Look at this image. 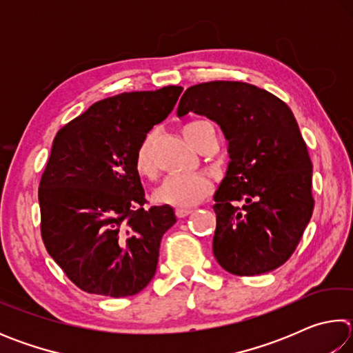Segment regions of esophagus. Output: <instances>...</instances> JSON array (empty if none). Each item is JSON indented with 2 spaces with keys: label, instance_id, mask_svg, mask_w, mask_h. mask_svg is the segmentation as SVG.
Masks as SVG:
<instances>
[{
  "label": "esophagus",
  "instance_id": "1",
  "mask_svg": "<svg viewBox=\"0 0 353 353\" xmlns=\"http://www.w3.org/2000/svg\"><path fill=\"white\" fill-rule=\"evenodd\" d=\"M191 212H193L191 208H177L176 214H177V218H185V216H188Z\"/></svg>",
  "mask_w": 353,
  "mask_h": 353
}]
</instances>
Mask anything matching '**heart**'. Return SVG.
<instances>
[{
    "instance_id": "b5f03b06",
    "label": "heart",
    "mask_w": 353,
    "mask_h": 353,
    "mask_svg": "<svg viewBox=\"0 0 353 353\" xmlns=\"http://www.w3.org/2000/svg\"><path fill=\"white\" fill-rule=\"evenodd\" d=\"M208 129H213L210 123L205 121V119H196V121H191L183 128V135L191 145L198 149ZM154 141L155 132L151 130V132L143 137L134 154L135 171L148 179H152L155 176V171H157L154 159ZM210 191L212 182L204 174H174L168 176L159 185L154 193V199L163 205L187 208L199 204L205 196L210 194Z\"/></svg>"
}]
</instances>
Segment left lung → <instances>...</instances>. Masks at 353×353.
<instances>
[{
    "instance_id": "1",
    "label": "left lung",
    "mask_w": 353,
    "mask_h": 353,
    "mask_svg": "<svg viewBox=\"0 0 353 353\" xmlns=\"http://www.w3.org/2000/svg\"><path fill=\"white\" fill-rule=\"evenodd\" d=\"M193 112L223 130L230 162L214 193L213 255L227 272L259 276L290 259L312 218L313 165L288 105L246 82L187 88L177 117Z\"/></svg>"
}]
</instances>
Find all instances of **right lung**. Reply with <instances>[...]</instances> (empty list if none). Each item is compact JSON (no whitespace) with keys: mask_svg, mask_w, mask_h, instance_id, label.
<instances>
[{"mask_svg":"<svg viewBox=\"0 0 353 353\" xmlns=\"http://www.w3.org/2000/svg\"><path fill=\"white\" fill-rule=\"evenodd\" d=\"M183 88L98 101L59 130L39 187L45 248L77 288L126 297L151 282L170 205L146 210L134 166L143 137L174 109Z\"/></svg>","mask_w":353,"mask_h":353,"instance_id":"obj_1","label":"right lung"}]
</instances>
